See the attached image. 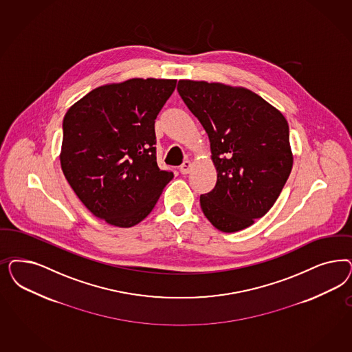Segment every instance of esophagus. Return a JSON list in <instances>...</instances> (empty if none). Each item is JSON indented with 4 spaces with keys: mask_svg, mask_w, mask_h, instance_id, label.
<instances>
[{
    "mask_svg": "<svg viewBox=\"0 0 352 352\" xmlns=\"http://www.w3.org/2000/svg\"><path fill=\"white\" fill-rule=\"evenodd\" d=\"M190 168H192V162L186 159V160H184V163L180 166V172L182 175H186V173H189Z\"/></svg>",
    "mask_w": 352,
    "mask_h": 352,
    "instance_id": "1",
    "label": "esophagus"
}]
</instances>
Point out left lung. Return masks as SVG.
Returning a JSON list of instances; mask_svg holds the SVG:
<instances>
[{
	"mask_svg": "<svg viewBox=\"0 0 352 352\" xmlns=\"http://www.w3.org/2000/svg\"><path fill=\"white\" fill-rule=\"evenodd\" d=\"M177 91L208 135L217 172L215 188L199 198L204 216L226 233L252 226L271 210L292 172L284 115L245 88L180 80Z\"/></svg>",
	"mask_w": 352,
	"mask_h": 352,
	"instance_id": "left-lung-1",
	"label": "left lung"
}]
</instances>
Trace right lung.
<instances>
[{
    "label": "right lung",
    "instance_id": "1",
    "mask_svg": "<svg viewBox=\"0 0 352 352\" xmlns=\"http://www.w3.org/2000/svg\"><path fill=\"white\" fill-rule=\"evenodd\" d=\"M175 88L176 80L129 79L98 87L68 109L60 167L96 217L133 227L172 180L157 164L154 124Z\"/></svg>",
    "mask_w": 352,
    "mask_h": 352
}]
</instances>
